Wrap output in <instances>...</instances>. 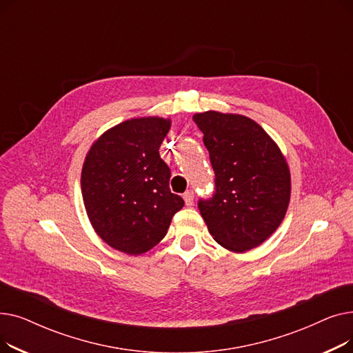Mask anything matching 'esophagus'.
Returning <instances> with one entry per match:
<instances>
[{
    "label": "esophagus",
    "mask_w": 353,
    "mask_h": 353,
    "mask_svg": "<svg viewBox=\"0 0 353 353\" xmlns=\"http://www.w3.org/2000/svg\"><path fill=\"white\" fill-rule=\"evenodd\" d=\"M183 199H184V201H186V205H188V206H192L193 203H194V193H193V190L184 192Z\"/></svg>",
    "instance_id": "obj_1"
}]
</instances>
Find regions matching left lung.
<instances>
[{"label": "left lung", "mask_w": 353, "mask_h": 353, "mask_svg": "<svg viewBox=\"0 0 353 353\" xmlns=\"http://www.w3.org/2000/svg\"><path fill=\"white\" fill-rule=\"evenodd\" d=\"M214 170V189L199 199L213 239L246 252L279 228L290 199V174L279 147L253 120L206 111L193 117Z\"/></svg>", "instance_id": "obj_1"}]
</instances>
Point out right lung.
I'll return each mask as SVG.
<instances>
[{
  "label": "right lung",
  "mask_w": 353,
  "mask_h": 353,
  "mask_svg": "<svg viewBox=\"0 0 353 353\" xmlns=\"http://www.w3.org/2000/svg\"><path fill=\"white\" fill-rule=\"evenodd\" d=\"M170 121L127 120L105 132L85 157L81 193L92 228L107 245L141 254L165 236L184 200L170 192L172 172L159 148Z\"/></svg>",
  "instance_id": "right-lung-1"
}]
</instances>
